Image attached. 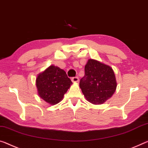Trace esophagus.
I'll use <instances>...</instances> for the list:
<instances>
[{"mask_svg":"<svg viewBox=\"0 0 148 148\" xmlns=\"http://www.w3.org/2000/svg\"><path fill=\"white\" fill-rule=\"evenodd\" d=\"M72 81L73 82H78L79 81L78 77H77V76L72 77Z\"/></svg>","mask_w":148,"mask_h":148,"instance_id":"esophagus-1","label":"esophagus"}]
</instances>
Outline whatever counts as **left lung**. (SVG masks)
Returning a JSON list of instances; mask_svg holds the SVG:
<instances>
[{
  "label": "left lung",
  "mask_w": 148,
  "mask_h": 148,
  "mask_svg": "<svg viewBox=\"0 0 148 148\" xmlns=\"http://www.w3.org/2000/svg\"><path fill=\"white\" fill-rule=\"evenodd\" d=\"M84 69L85 75L79 82L83 94L91 103H103L116 90L113 70L109 66L93 59L88 60Z\"/></svg>",
  "instance_id": "8db88e82"
}]
</instances>
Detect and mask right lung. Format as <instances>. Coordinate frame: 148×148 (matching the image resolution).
<instances>
[{"label": "right lung", "mask_w": 148, "mask_h": 148, "mask_svg": "<svg viewBox=\"0 0 148 148\" xmlns=\"http://www.w3.org/2000/svg\"><path fill=\"white\" fill-rule=\"evenodd\" d=\"M72 84L64 70L53 65L39 74L36 79L39 97L51 105L59 103Z\"/></svg>", "instance_id": "add662e5"}]
</instances>
